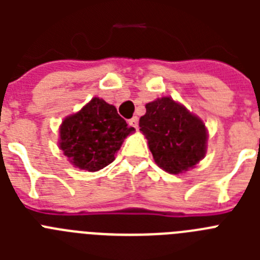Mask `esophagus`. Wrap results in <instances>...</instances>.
I'll list each match as a JSON object with an SVG mask.
<instances>
[{
    "label": "esophagus",
    "mask_w": 260,
    "mask_h": 260,
    "mask_svg": "<svg viewBox=\"0 0 260 260\" xmlns=\"http://www.w3.org/2000/svg\"><path fill=\"white\" fill-rule=\"evenodd\" d=\"M128 123L133 126V127H138V117H133L132 119H128Z\"/></svg>",
    "instance_id": "esophagus-1"
}]
</instances>
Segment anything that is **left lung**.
I'll return each mask as SVG.
<instances>
[{
	"label": "left lung",
	"mask_w": 260,
	"mask_h": 260,
	"mask_svg": "<svg viewBox=\"0 0 260 260\" xmlns=\"http://www.w3.org/2000/svg\"><path fill=\"white\" fill-rule=\"evenodd\" d=\"M156 164L172 174L182 173L206 155L207 130L198 117L171 98L146 105L139 119Z\"/></svg>",
	"instance_id": "8db88e82"
}]
</instances>
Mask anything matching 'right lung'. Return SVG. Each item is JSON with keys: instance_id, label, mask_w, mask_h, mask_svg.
<instances>
[{"instance_id": "right-lung-1", "label": "right lung", "mask_w": 260, "mask_h": 260, "mask_svg": "<svg viewBox=\"0 0 260 260\" xmlns=\"http://www.w3.org/2000/svg\"><path fill=\"white\" fill-rule=\"evenodd\" d=\"M133 132L134 127L127 126L116 107L93 98L78 113L63 119L59 148L78 168L96 172L113 161L123 139Z\"/></svg>"}]
</instances>
